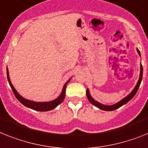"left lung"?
<instances>
[{"mask_svg": "<svg viewBox=\"0 0 148 148\" xmlns=\"http://www.w3.org/2000/svg\"><path fill=\"white\" fill-rule=\"evenodd\" d=\"M137 51H138V54L141 56V53H140V51H139L138 49H137ZM142 75H143V67H142V65L141 64V72H140V77H139L138 82L137 85H136V86L135 87V88L133 89V91H132L131 93L129 94V95H128L127 97H125V98H123V100H121L119 102L115 103L114 105H111V106H106V105L101 104V103H98V102H97V101H95V100H94V99L91 97V95H90L88 89H87V91H86V95H87L88 99V101H90V103H92L93 105H95V107H98V108H100V109L103 110L112 111V110H114L118 109V108H119L120 107H122L123 105H124V104H125L126 103H128V102H129V101H130V100H131V99L134 97V96H135V94L137 93L138 90V88H139V86H140V85H141V80H142Z\"/></svg>", "mask_w": 148, "mask_h": 148, "instance_id": "left-lung-1", "label": "left lung"}]
</instances>
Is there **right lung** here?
Returning a JSON list of instances; mask_svg holds the SVG:
<instances>
[{
  "instance_id": "1",
  "label": "right lung",
  "mask_w": 148,
  "mask_h": 148,
  "mask_svg": "<svg viewBox=\"0 0 148 148\" xmlns=\"http://www.w3.org/2000/svg\"><path fill=\"white\" fill-rule=\"evenodd\" d=\"M7 79H8V82H9V84L10 85V88L13 91V94L15 95V97H16V99L20 102L21 103H23V105H25V107H29V108H31L32 110H35L37 111H49L51 110L54 109L55 107H57L60 103H61L63 102V101L64 100V97L66 96V84L69 82V80L66 83L64 86H63V91H62V93L60 95L59 97H57V99H55L52 101H49V102H35V101H29V100H26V99L23 98V97H21L19 94L17 93V91H16V89L14 88V87L12 85V83L10 82V79L9 77V72H8V69H7Z\"/></svg>"
}]
</instances>
